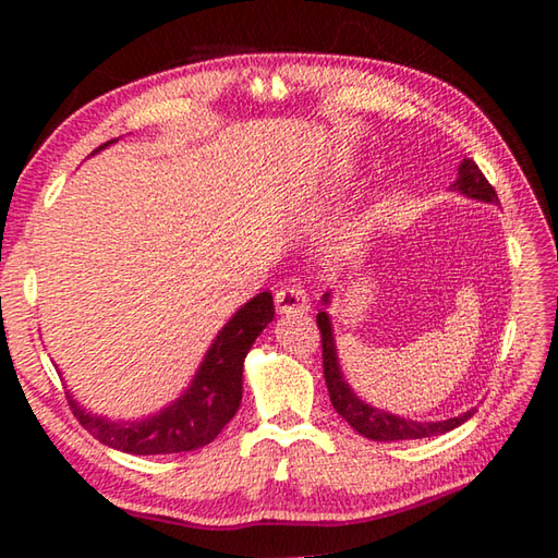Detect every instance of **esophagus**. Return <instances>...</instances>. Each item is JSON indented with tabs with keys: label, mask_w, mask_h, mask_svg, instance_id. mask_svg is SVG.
<instances>
[{
	"label": "esophagus",
	"mask_w": 558,
	"mask_h": 558,
	"mask_svg": "<svg viewBox=\"0 0 558 558\" xmlns=\"http://www.w3.org/2000/svg\"><path fill=\"white\" fill-rule=\"evenodd\" d=\"M276 310L278 315H295V313H307L310 300L305 290L300 286H282L276 292Z\"/></svg>",
	"instance_id": "esophagus-1"
}]
</instances>
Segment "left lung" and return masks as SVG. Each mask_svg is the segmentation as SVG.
Returning <instances> with one entry per match:
<instances>
[{
    "mask_svg": "<svg viewBox=\"0 0 558 558\" xmlns=\"http://www.w3.org/2000/svg\"><path fill=\"white\" fill-rule=\"evenodd\" d=\"M452 192L465 194L468 199H477L485 204H497V194L493 184L487 182L485 174L480 172V167L472 162V159H462L458 167V179L452 184ZM332 295L325 292L323 295V313H317V327L319 335H323V359H325V381L329 391V401H332L335 411L342 415V418L352 426L359 436L389 442V440H415V438H430V436H442L452 428H458L465 423L475 409L456 415V418L448 421H411L401 418V415L374 409L366 401L359 399L352 391V386L347 384L342 366H339V354H337V342H335V329H332V317L327 313V305Z\"/></svg>",
    "mask_w": 558,
    "mask_h": 558,
    "instance_id": "obj_1",
    "label": "left lung"
}]
</instances>
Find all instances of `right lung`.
Segmentation results:
<instances>
[{
  "mask_svg": "<svg viewBox=\"0 0 558 558\" xmlns=\"http://www.w3.org/2000/svg\"><path fill=\"white\" fill-rule=\"evenodd\" d=\"M112 143L118 140L100 145L93 155ZM272 315H276V307H272L270 292H260L235 310L229 323L219 329L211 347L206 349L194 379L165 409L145 418L116 421L86 411L73 399V393H69L75 418L102 446L130 452V456H169V452L209 446L239 411L245 354L251 352L263 329L272 323Z\"/></svg>",
  "mask_w": 558,
  "mask_h": 558,
  "instance_id": "add662e5",
  "label": "right lung"
}]
</instances>
